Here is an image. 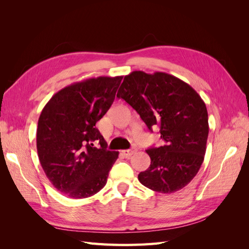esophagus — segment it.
I'll return each instance as SVG.
<instances>
[{
	"mask_svg": "<svg viewBox=\"0 0 249 249\" xmlns=\"http://www.w3.org/2000/svg\"><path fill=\"white\" fill-rule=\"evenodd\" d=\"M136 148L135 147H132V148H130V149H124V150H123V155L125 157V158H130V157H132L135 153H136Z\"/></svg>",
	"mask_w": 249,
	"mask_h": 249,
	"instance_id": "1",
	"label": "esophagus"
}]
</instances>
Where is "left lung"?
<instances>
[{
  "mask_svg": "<svg viewBox=\"0 0 249 249\" xmlns=\"http://www.w3.org/2000/svg\"><path fill=\"white\" fill-rule=\"evenodd\" d=\"M117 97L137 111L148 130L160 127L165 144L149 147V167L139 182L156 192L183 189L196 176L205 158L209 135L208 111L199 94L166 72L136 71L124 77Z\"/></svg>",
  "mask_w": 249,
  "mask_h": 249,
  "instance_id": "obj_1",
  "label": "left lung"
}]
</instances>
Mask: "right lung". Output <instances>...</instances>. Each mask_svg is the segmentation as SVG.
<instances>
[{
  "instance_id": "obj_1",
  "label": "right lung",
  "mask_w": 249,
  "mask_h": 249,
  "mask_svg": "<svg viewBox=\"0 0 249 249\" xmlns=\"http://www.w3.org/2000/svg\"><path fill=\"white\" fill-rule=\"evenodd\" d=\"M122 80L99 77L73 83L53 95L41 111L36 133L41 167L70 198L89 197L103 189L118 158V152L107 149L95 124L114 102Z\"/></svg>"
}]
</instances>
